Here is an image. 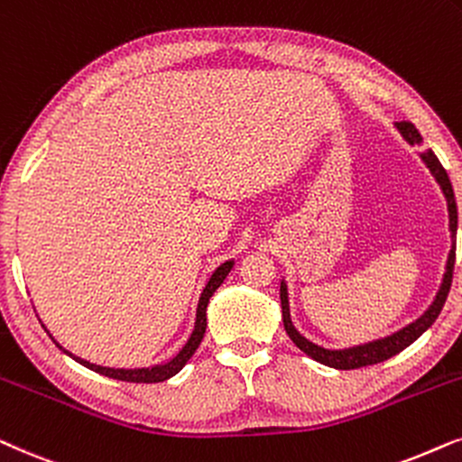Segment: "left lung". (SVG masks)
<instances>
[{
	"label": "left lung",
	"instance_id": "left-lung-1",
	"mask_svg": "<svg viewBox=\"0 0 462 462\" xmlns=\"http://www.w3.org/2000/svg\"><path fill=\"white\" fill-rule=\"evenodd\" d=\"M397 128H399V133H402L405 137V141H410L411 145L420 143V141H422L420 133L416 131V126L411 125V122H405V120L397 122ZM422 160L427 162V167L431 169V173L435 175V180H438L441 189H444L446 200H448V211H450L452 251H450V257H448L444 282H441L438 298H435L431 309L424 312V315L418 319V321L408 325V328L399 329L397 334L384 337V340H376V342L364 344V346H355V348H346V350H325L321 346H317V344L309 342L304 336H300L298 331H295L293 323H291V317H289L287 287H285V282H281V306H282V325H285V331L289 334V337L293 340L295 346H298L300 350H304L306 355L312 356V359L319 361V364L336 367V370H359V367H365V365L383 364V361L391 359V356H395L397 353H402L403 348H408L411 342L418 340V337H420L424 331L431 328V325L435 323V319L439 317L441 309H444L446 298H448V293H450V287H452L454 262H457V227H458L457 199H454V189H452L450 177H448L446 169L441 167L439 158L435 156L431 150H429V152L422 153Z\"/></svg>",
	"mask_w": 462,
	"mask_h": 462
}]
</instances>
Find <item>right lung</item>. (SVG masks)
Listing matches in <instances>:
<instances>
[{"label":"right lung","instance_id":"obj_1","mask_svg":"<svg viewBox=\"0 0 462 462\" xmlns=\"http://www.w3.org/2000/svg\"><path fill=\"white\" fill-rule=\"evenodd\" d=\"M232 266H235V262H226L221 263V266L215 270L211 279H208L205 291L200 295V302H199V310H196V325H194V331L192 336H189V340L186 346L180 350V355L173 356V359L169 361V364L164 365H153V367H143V370H114V367H101V365H95V364H88V361L79 359V356L71 355L69 350H65L60 346L59 342H54L57 346L63 350L65 355L73 356V359L78 361V364H82L84 367H88V370L97 372V374H103V376L107 378H114V380H125V383H143V384H152V383H164V380H169L171 376H175L177 372L181 370L183 365L188 364V359L196 353V348H199V344L202 340V336H205V329H207V304H208V298L215 293V289H217L224 279L230 273ZM54 340V337H52Z\"/></svg>","mask_w":462,"mask_h":462}]
</instances>
